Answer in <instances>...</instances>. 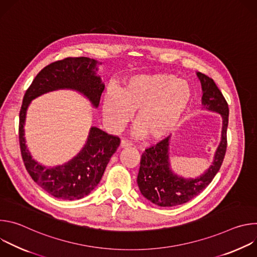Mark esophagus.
Instances as JSON below:
<instances>
[{"mask_svg": "<svg viewBox=\"0 0 257 257\" xmlns=\"http://www.w3.org/2000/svg\"><path fill=\"white\" fill-rule=\"evenodd\" d=\"M120 146H121V149H126V148H130V146H132V143L128 142L127 140H122Z\"/></svg>", "mask_w": 257, "mask_h": 257, "instance_id": "34e87169", "label": "esophagus"}]
</instances>
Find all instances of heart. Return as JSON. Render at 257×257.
Segmentation results:
<instances>
[{
    "label": "heart",
    "mask_w": 257,
    "mask_h": 257,
    "mask_svg": "<svg viewBox=\"0 0 257 257\" xmlns=\"http://www.w3.org/2000/svg\"><path fill=\"white\" fill-rule=\"evenodd\" d=\"M192 100L190 84L169 73L134 75L119 89H109L102 99L106 125L121 129L136 111L134 134L159 141L172 134Z\"/></svg>",
    "instance_id": "heart-1"
}]
</instances>
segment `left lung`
<instances>
[{
	"mask_svg": "<svg viewBox=\"0 0 257 257\" xmlns=\"http://www.w3.org/2000/svg\"><path fill=\"white\" fill-rule=\"evenodd\" d=\"M202 89L201 104L208 112L221 115V141L209 168L196 178H185L175 173L170 160V136L145 150L140 161L137 184L141 194L156 205L167 207L186 203L203 191L222 166L227 149L229 121L228 103L213 80L196 72Z\"/></svg>",
	"mask_w": 257,
	"mask_h": 257,
	"instance_id": "obj_1",
	"label": "left lung"
}]
</instances>
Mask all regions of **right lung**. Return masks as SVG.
Segmentation results:
<instances>
[{
	"instance_id": "obj_1",
	"label": "right lung",
	"mask_w": 257,
	"mask_h": 257,
	"mask_svg": "<svg viewBox=\"0 0 257 257\" xmlns=\"http://www.w3.org/2000/svg\"><path fill=\"white\" fill-rule=\"evenodd\" d=\"M100 62L86 58H66L45 67L32 81L23 97L19 115V141L22 159L32 180L54 197L75 200L87 196L101 180L120 139L97 127H90L81 151L69 162L47 167L36 162L26 144L24 125L31 101L45 93L69 89L82 94L96 108L104 89L97 74Z\"/></svg>"
}]
</instances>
